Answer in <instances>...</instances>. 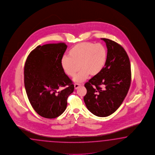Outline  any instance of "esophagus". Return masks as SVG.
Returning <instances> with one entry per match:
<instances>
[{
  "mask_svg": "<svg viewBox=\"0 0 155 155\" xmlns=\"http://www.w3.org/2000/svg\"><path fill=\"white\" fill-rule=\"evenodd\" d=\"M81 85L79 83H76L75 84V85H74V87H75V89H78L79 87L81 86Z\"/></svg>",
  "mask_w": 155,
  "mask_h": 155,
  "instance_id": "obj_1",
  "label": "esophagus"
}]
</instances>
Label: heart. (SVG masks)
I'll list each match as a JSON object with an SVG mask.
<instances>
[{
    "instance_id": "obj_1",
    "label": "heart",
    "mask_w": 155,
    "mask_h": 155,
    "mask_svg": "<svg viewBox=\"0 0 155 155\" xmlns=\"http://www.w3.org/2000/svg\"><path fill=\"white\" fill-rule=\"evenodd\" d=\"M106 61L107 50L103 44L83 42L70 49L68 56H64L61 61V66L65 74L71 77L75 75L81 68L74 81L83 82L90 74H98L103 70Z\"/></svg>"
}]
</instances>
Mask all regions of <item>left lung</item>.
<instances>
[{"label": "left lung", "instance_id": "obj_1", "mask_svg": "<svg viewBox=\"0 0 155 155\" xmlns=\"http://www.w3.org/2000/svg\"><path fill=\"white\" fill-rule=\"evenodd\" d=\"M106 44L107 61L103 70L85 84L84 101L88 110L99 117L112 114L122 104L131 83V67L125 49L114 41Z\"/></svg>", "mask_w": 155, "mask_h": 155}]
</instances>
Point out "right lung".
I'll return each instance as SVG.
<instances>
[{"label": "right lung", "instance_id": "add662e5", "mask_svg": "<svg viewBox=\"0 0 155 155\" xmlns=\"http://www.w3.org/2000/svg\"><path fill=\"white\" fill-rule=\"evenodd\" d=\"M67 47L64 43L39 45L30 52L25 64L24 84L28 99L36 113L45 118L54 119L63 114L68 97L74 90L61 66Z\"/></svg>", "mask_w": 155, "mask_h": 155}]
</instances>
